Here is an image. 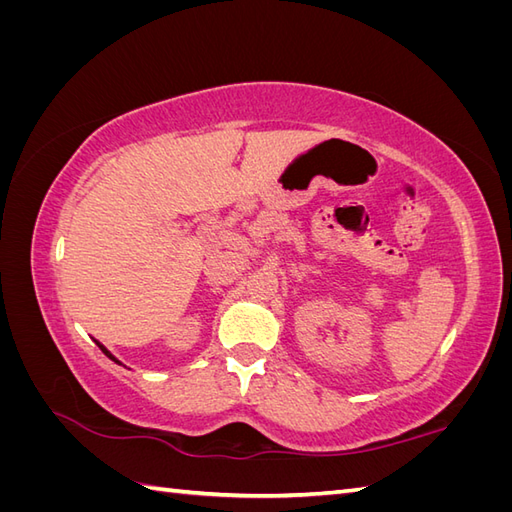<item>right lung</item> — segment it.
<instances>
[{"label": "right lung", "mask_w": 512, "mask_h": 512, "mask_svg": "<svg viewBox=\"0 0 512 512\" xmlns=\"http://www.w3.org/2000/svg\"><path fill=\"white\" fill-rule=\"evenodd\" d=\"M96 344H98V346H100V350H102V352H104V354H106V356H108V359H111V361H115V363H119V361H117V359H115V356H113V354H111V352H108V350H106V348H104V346H102V344H100V342H96Z\"/></svg>", "instance_id": "1"}]
</instances>
